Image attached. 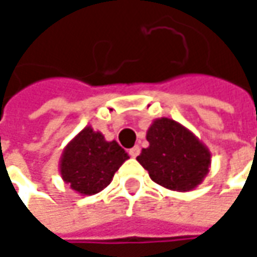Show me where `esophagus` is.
Instances as JSON below:
<instances>
[{
  "mask_svg": "<svg viewBox=\"0 0 257 257\" xmlns=\"http://www.w3.org/2000/svg\"><path fill=\"white\" fill-rule=\"evenodd\" d=\"M140 152H141V149H140L138 146H134L132 149H129V155H131L132 158H137V156L140 155Z\"/></svg>",
  "mask_w": 257,
  "mask_h": 257,
  "instance_id": "obj_1",
  "label": "esophagus"
}]
</instances>
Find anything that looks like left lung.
Instances as JSON below:
<instances>
[{
	"mask_svg": "<svg viewBox=\"0 0 257 257\" xmlns=\"http://www.w3.org/2000/svg\"><path fill=\"white\" fill-rule=\"evenodd\" d=\"M149 147L137 161L155 183L179 192H187L208 174L211 155L208 149L179 122L167 117L153 120L146 135Z\"/></svg>",
	"mask_w": 257,
	"mask_h": 257,
	"instance_id": "8db88e82",
	"label": "left lung"
}]
</instances>
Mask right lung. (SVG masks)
Returning <instances> with one entry per match:
<instances>
[{"mask_svg": "<svg viewBox=\"0 0 257 257\" xmlns=\"http://www.w3.org/2000/svg\"><path fill=\"white\" fill-rule=\"evenodd\" d=\"M129 159L116 143L86 126L68 143L61 158V176L80 195H95L105 189L114 173Z\"/></svg>", "mask_w": 257, "mask_h": 257, "instance_id": "add662e5", "label": "right lung"}]
</instances>
